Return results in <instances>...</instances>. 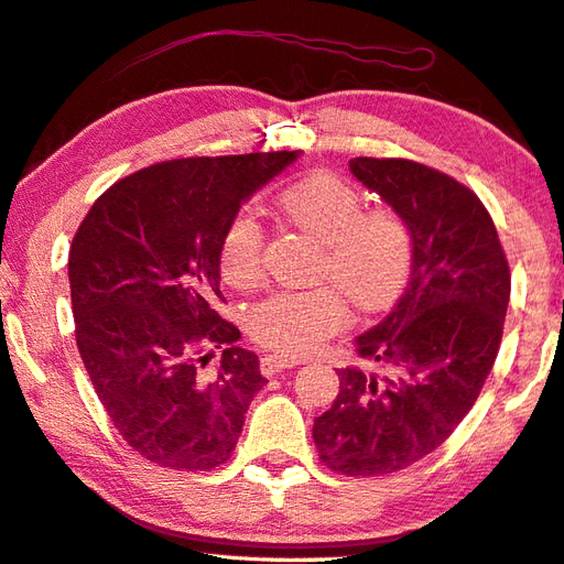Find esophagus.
<instances>
[{
	"mask_svg": "<svg viewBox=\"0 0 564 564\" xmlns=\"http://www.w3.org/2000/svg\"><path fill=\"white\" fill-rule=\"evenodd\" d=\"M301 365V360H295V357H285V355H265L261 357V372L265 377H271L275 372H283V370H291V367Z\"/></svg>",
	"mask_w": 564,
	"mask_h": 564,
	"instance_id": "esophagus-1",
	"label": "esophagus"
}]
</instances>
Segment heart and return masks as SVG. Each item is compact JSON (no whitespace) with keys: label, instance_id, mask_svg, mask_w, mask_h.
I'll return each instance as SVG.
<instances>
[{"label":"heart","instance_id":"1","mask_svg":"<svg viewBox=\"0 0 564 564\" xmlns=\"http://www.w3.org/2000/svg\"><path fill=\"white\" fill-rule=\"evenodd\" d=\"M285 219L325 243L323 275L336 285L279 291L253 305L249 333L273 350L305 355L350 321L347 299L360 311H382L404 289L412 265V237L392 212H365V199L333 175H311L279 199ZM263 231L249 214L229 221L219 247V269L229 285H251L261 275Z\"/></svg>","mask_w":564,"mask_h":564}]
</instances>
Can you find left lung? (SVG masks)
I'll return each mask as SVG.
<instances>
[{
  "instance_id": "8db88e82",
  "label": "left lung",
  "mask_w": 564,
  "mask_h": 564,
  "mask_svg": "<svg viewBox=\"0 0 564 564\" xmlns=\"http://www.w3.org/2000/svg\"><path fill=\"white\" fill-rule=\"evenodd\" d=\"M350 172L404 221L412 273L355 340L384 375L340 370L313 442L337 474L384 476L432 454L470 412L503 337L510 271L494 219L454 177L397 158H355Z\"/></svg>"
}]
</instances>
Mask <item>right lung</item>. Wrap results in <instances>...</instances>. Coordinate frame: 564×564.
I'll use <instances>...</instances> for the list:
<instances>
[{
  "label": "right lung",
  "mask_w": 564,
  "mask_h": 564,
  "mask_svg": "<svg viewBox=\"0 0 564 564\" xmlns=\"http://www.w3.org/2000/svg\"><path fill=\"white\" fill-rule=\"evenodd\" d=\"M301 152L160 162L112 184L68 253L80 360L120 436L148 460L209 470L229 460L269 382L217 313L219 247L256 189ZM219 346L223 360L204 371Z\"/></svg>",
  "instance_id": "add662e5"
}]
</instances>
